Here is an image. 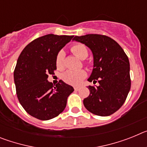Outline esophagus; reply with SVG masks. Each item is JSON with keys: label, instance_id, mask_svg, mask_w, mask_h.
<instances>
[{"label": "esophagus", "instance_id": "1", "mask_svg": "<svg viewBox=\"0 0 147 147\" xmlns=\"http://www.w3.org/2000/svg\"><path fill=\"white\" fill-rule=\"evenodd\" d=\"M79 89H80V88H78V87H75L74 88V90H76V91H78V90H79Z\"/></svg>", "mask_w": 147, "mask_h": 147}]
</instances>
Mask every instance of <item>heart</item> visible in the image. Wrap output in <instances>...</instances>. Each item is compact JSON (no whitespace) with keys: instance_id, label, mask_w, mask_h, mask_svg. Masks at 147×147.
Returning a JSON list of instances; mask_svg holds the SVG:
<instances>
[{"instance_id":"1","label":"heart","mask_w":147,"mask_h":147,"mask_svg":"<svg viewBox=\"0 0 147 147\" xmlns=\"http://www.w3.org/2000/svg\"><path fill=\"white\" fill-rule=\"evenodd\" d=\"M72 51L77 57L80 59H86L88 56V50L84 44L76 43L71 46V49ZM65 63V53L63 51H59L56 57V65L58 68L62 69L64 67ZM87 74L85 71H67L65 73L62 79L67 84L73 85H78L82 82V80L86 77Z\"/></svg>"}]
</instances>
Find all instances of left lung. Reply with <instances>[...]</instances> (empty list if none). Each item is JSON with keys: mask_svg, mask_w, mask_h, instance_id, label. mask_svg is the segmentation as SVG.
<instances>
[{"mask_svg": "<svg viewBox=\"0 0 147 147\" xmlns=\"http://www.w3.org/2000/svg\"><path fill=\"white\" fill-rule=\"evenodd\" d=\"M73 40L87 45L93 55V69L88 79L90 95L83 100L85 108L100 116H108L124 105L131 87L129 62L117 42L102 34L75 36Z\"/></svg>", "mask_w": 147, "mask_h": 147, "instance_id": "left-lung-1", "label": "left lung"}]
</instances>
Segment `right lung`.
<instances>
[{
	"label": "right lung",
	"instance_id": "add662e5",
	"mask_svg": "<svg viewBox=\"0 0 147 147\" xmlns=\"http://www.w3.org/2000/svg\"><path fill=\"white\" fill-rule=\"evenodd\" d=\"M74 36L44 35L28 43L18 59L14 80L18 98L24 110L42 121L54 119L65 110L74 89L62 80L56 85L48 81L57 70L56 57Z\"/></svg>",
	"mask_w": 147,
	"mask_h": 147
}]
</instances>
